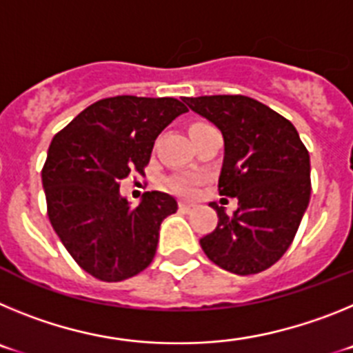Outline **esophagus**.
I'll list each match as a JSON object with an SVG mask.
<instances>
[{
    "label": "esophagus",
    "instance_id": "esophagus-1",
    "mask_svg": "<svg viewBox=\"0 0 353 353\" xmlns=\"http://www.w3.org/2000/svg\"><path fill=\"white\" fill-rule=\"evenodd\" d=\"M180 210H183V212H189V210H192V207H194V205L192 203H189V201H180Z\"/></svg>",
    "mask_w": 353,
    "mask_h": 353
}]
</instances>
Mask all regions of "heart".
<instances>
[{"mask_svg":"<svg viewBox=\"0 0 353 353\" xmlns=\"http://www.w3.org/2000/svg\"><path fill=\"white\" fill-rule=\"evenodd\" d=\"M207 127L210 125L205 123V121H194V123L189 125V134H196L199 130L207 129ZM170 187L179 194L189 196L196 191V180L191 179V176H173V179H170Z\"/></svg>","mask_w":353,"mask_h":353,"instance_id":"obj_1","label":"heart"}]
</instances>
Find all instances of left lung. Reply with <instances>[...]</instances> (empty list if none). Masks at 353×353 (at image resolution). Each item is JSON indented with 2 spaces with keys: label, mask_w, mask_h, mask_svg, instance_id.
<instances>
[{
  "label": "left lung",
  "mask_w": 353,
  "mask_h": 353,
  "mask_svg": "<svg viewBox=\"0 0 353 353\" xmlns=\"http://www.w3.org/2000/svg\"><path fill=\"white\" fill-rule=\"evenodd\" d=\"M183 102L223 134L219 194L239 199L232 215L210 205L219 223L199 240L201 249L239 276L269 269L290 248L310 205V152L292 121L251 97H183Z\"/></svg>",
  "instance_id": "obj_1"
}]
</instances>
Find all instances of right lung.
<instances>
[{"mask_svg":"<svg viewBox=\"0 0 353 353\" xmlns=\"http://www.w3.org/2000/svg\"><path fill=\"white\" fill-rule=\"evenodd\" d=\"M185 111L173 97H109L52 138L42 170L49 221L97 279L123 281L154 260L161 223L176 212V199L152 191L132 207L120 183L134 171L145 173L157 136Z\"/></svg>","mask_w":353,"mask_h":353,"instance_id":"right-lung-1","label":"right lung"}]
</instances>
